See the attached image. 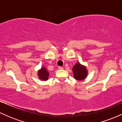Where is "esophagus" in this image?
Here are the masks:
<instances>
[{
	"mask_svg": "<svg viewBox=\"0 0 122 122\" xmlns=\"http://www.w3.org/2000/svg\"><path fill=\"white\" fill-rule=\"evenodd\" d=\"M58 69H59L60 70H62L63 68L62 66H59V67H58Z\"/></svg>",
	"mask_w": 122,
	"mask_h": 122,
	"instance_id": "1",
	"label": "esophagus"
}]
</instances>
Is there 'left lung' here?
<instances>
[{
    "instance_id": "8db88e82",
    "label": "left lung",
    "mask_w": 122,
    "mask_h": 122,
    "mask_svg": "<svg viewBox=\"0 0 122 122\" xmlns=\"http://www.w3.org/2000/svg\"><path fill=\"white\" fill-rule=\"evenodd\" d=\"M72 71L74 78L77 80H83L87 76L88 71L86 66L81 65L80 62L76 63L73 66Z\"/></svg>"
}]
</instances>
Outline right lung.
Here are the masks:
<instances>
[{"mask_svg":"<svg viewBox=\"0 0 122 122\" xmlns=\"http://www.w3.org/2000/svg\"><path fill=\"white\" fill-rule=\"evenodd\" d=\"M49 73L47 72V69L45 67H42L41 69H40L38 72V76L39 79L41 80L46 81L48 80Z\"/></svg>","mask_w":122,"mask_h":122,"instance_id":"right-lung-1","label":"right lung"}]
</instances>
